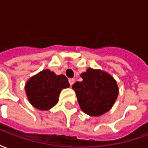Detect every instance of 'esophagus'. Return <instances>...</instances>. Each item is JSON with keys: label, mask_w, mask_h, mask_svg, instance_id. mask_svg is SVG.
Wrapping results in <instances>:
<instances>
[{"label": "esophagus", "mask_w": 148, "mask_h": 148, "mask_svg": "<svg viewBox=\"0 0 148 148\" xmlns=\"http://www.w3.org/2000/svg\"><path fill=\"white\" fill-rule=\"evenodd\" d=\"M74 82H75V80H74V78H70V79H69V83H70L71 86H72V85L74 83Z\"/></svg>", "instance_id": "esophagus-1"}]
</instances>
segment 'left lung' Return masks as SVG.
<instances>
[{"instance_id": "1", "label": "left lung", "mask_w": 148, "mask_h": 148, "mask_svg": "<svg viewBox=\"0 0 148 148\" xmlns=\"http://www.w3.org/2000/svg\"><path fill=\"white\" fill-rule=\"evenodd\" d=\"M81 77L83 81L77 82L72 86L81 109L93 116L109 111L119 92L114 78L104 71L91 68L81 74Z\"/></svg>"}]
</instances>
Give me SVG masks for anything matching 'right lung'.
<instances>
[{"label": "right lung", "mask_w": 148, "mask_h": 148, "mask_svg": "<svg viewBox=\"0 0 148 148\" xmlns=\"http://www.w3.org/2000/svg\"><path fill=\"white\" fill-rule=\"evenodd\" d=\"M69 86L66 76L44 70L27 81L25 91L29 102L35 108L48 110L58 103L61 90Z\"/></svg>", "instance_id": "1"}]
</instances>
